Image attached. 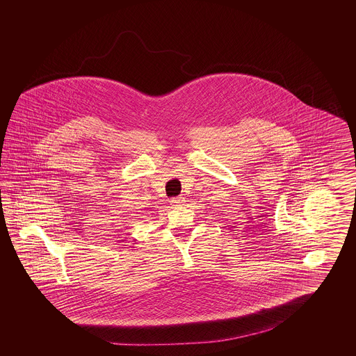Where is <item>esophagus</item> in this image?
I'll return each instance as SVG.
<instances>
[{
    "instance_id": "esophagus-1",
    "label": "esophagus",
    "mask_w": 356,
    "mask_h": 356,
    "mask_svg": "<svg viewBox=\"0 0 356 356\" xmlns=\"http://www.w3.org/2000/svg\"><path fill=\"white\" fill-rule=\"evenodd\" d=\"M184 204H185V198H184L183 195L176 197V198H173L172 201H171V205H172L173 209H179V207H181Z\"/></svg>"
}]
</instances>
